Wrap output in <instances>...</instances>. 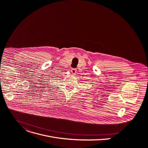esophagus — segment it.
I'll return each mask as SVG.
<instances>
[{"mask_svg": "<svg viewBox=\"0 0 148 148\" xmlns=\"http://www.w3.org/2000/svg\"><path fill=\"white\" fill-rule=\"evenodd\" d=\"M77 72V69H71V73L73 74H75Z\"/></svg>", "mask_w": 148, "mask_h": 148, "instance_id": "esophagus-1", "label": "esophagus"}]
</instances>
